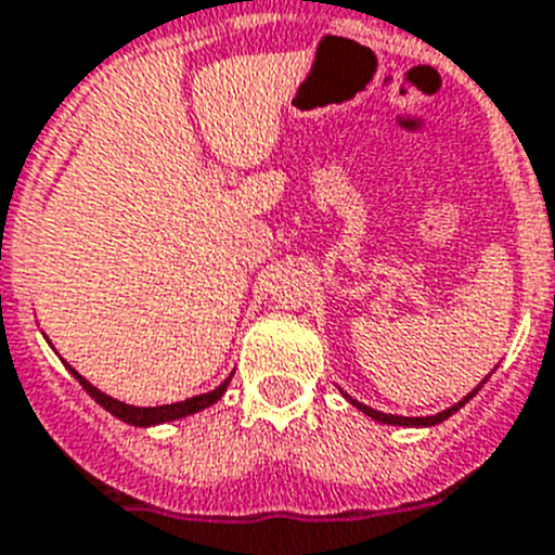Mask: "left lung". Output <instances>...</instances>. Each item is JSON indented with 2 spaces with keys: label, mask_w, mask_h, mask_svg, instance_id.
<instances>
[{
  "label": "left lung",
  "mask_w": 555,
  "mask_h": 555,
  "mask_svg": "<svg viewBox=\"0 0 555 555\" xmlns=\"http://www.w3.org/2000/svg\"><path fill=\"white\" fill-rule=\"evenodd\" d=\"M482 385H486V378H482L480 385H477L475 390L468 392V396H463V399L457 401V404H452V406H449V410H443V413H438V415H426V418H406V415H387V413H378V410H373V406L362 404V401H357V399H350V396H348V392H345V390H339V392H343L345 401H348V404H353V406H357V410H359V413H364V415H367V418L378 421V424H392V426H435V424H440V421H447L449 415L457 413V410H461V406L466 404L468 399H475L477 390H480Z\"/></svg>",
  "instance_id": "left-lung-1"
}]
</instances>
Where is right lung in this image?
<instances>
[{
    "instance_id": "right-lung-1",
    "label": "right lung",
    "mask_w": 555,
    "mask_h": 555,
    "mask_svg": "<svg viewBox=\"0 0 555 555\" xmlns=\"http://www.w3.org/2000/svg\"><path fill=\"white\" fill-rule=\"evenodd\" d=\"M61 362H64V359H61ZM66 371H69L75 378H78L80 387H83V390H87L89 396H92V399L98 401V404H101L103 410H106V413H112V415H115V418L126 421V424H131V426H159V424H168V421H179V418H188V415H193V413H202V410L212 406V404H216V401L221 399V396H224L227 385H230V378H232V373H230V376H227L224 382H221V385L216 387V390L202 392V396H193V399L177 401V404L134 406V404H126V401L112 399V396L101 392L94 385H89L87 378L80 376V373L75 371L73 364H66Z\"/></svg>"
}]
</instances>
